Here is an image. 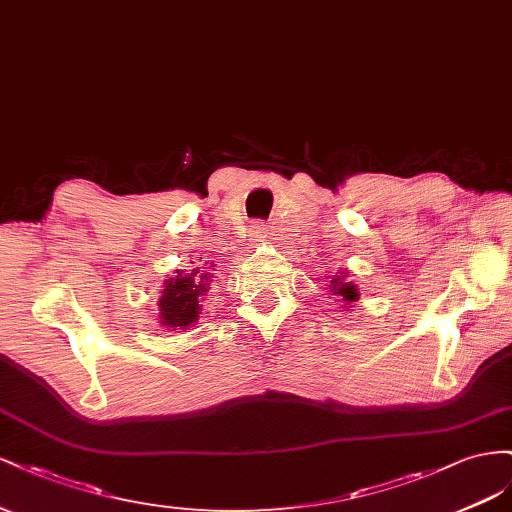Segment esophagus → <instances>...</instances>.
Returning a JSON list of instances; mask_svg holds the SVG:
<instances>
[{
  "mask_svg": "<svg viewBox=\"0 0 512 512\" xmlns=\"http://www.w3.org/2000/svg\"><path fill=\"white\" fill-rule=\"evenodd\" d=\"M268 225H264V223H255L253 227H251V240L253 242H264L266 238H268Z\"/></svg>",
  "mask_w": 512,
  "mask_h": 512,
  "instance_id": "obj_1",
  "label": "esophagus"
}]
</instances>
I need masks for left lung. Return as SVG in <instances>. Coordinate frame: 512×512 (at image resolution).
<instances>
[{
  "instance_id": "8db88e82",
  "label": "left lung",
  "mask_w": 512,
  "mask_h": 512,
  "mask_svg": "<svg viewBox=\"0 0 512 512\" xmlns=\"http://www.w3.org/2000/svg\"><path fill=\"white\" fill-rule=\"evenodd\" d=\"M347 276H349L347 270H341L337 274L326 276L330 294L337 296L339 302H343L341 304L343 311H349V306H352L354 302H358V298H360V291H358L356 283L354 281H347Z\"/></svg>"
}]
</instances>
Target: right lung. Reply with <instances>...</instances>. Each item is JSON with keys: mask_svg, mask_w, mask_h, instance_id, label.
I'll use <instances>...</instances> for the list:
<instances>
[{"mask_svg": "<svg viewBox=\"0 0 512 512\" xmlns=\"http://www.w3.org/2000/svg\"><path fill=\"white\" fill-rule=\"evenodd\" d=\"M195 264V261H191ZM214 266H210L212 270ZM212 281L208 270H175V276L165 281L163 296L158 298V321L167 330H188L197 324L201 302L206 298Z\"/></svg>", "mask_w": 512, "mask_h": 512, "instance_id": "right-lung-1", "label": "right lung"}]
</instances>
